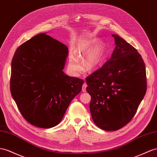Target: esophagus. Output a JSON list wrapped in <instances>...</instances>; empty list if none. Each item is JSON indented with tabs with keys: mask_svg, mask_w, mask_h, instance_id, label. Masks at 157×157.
I'll return each mask as SVG.
<instances>
[{
	"mask_svg": "<svg viewBox=\"0 0 157 157\" xmlns=\"http://www.w3.org/2000/svg\"><path fill=\"white\" fill-rule=\"evenodd\" d=\"M87 83H84L83 84V86H82V91H83V92H86V87H87Z\"/></svg>",
	"mask_w": 157,
	"mask_h": 157,
	"instance_id": "1",
	"label": "esophagus"
}]
</instances>
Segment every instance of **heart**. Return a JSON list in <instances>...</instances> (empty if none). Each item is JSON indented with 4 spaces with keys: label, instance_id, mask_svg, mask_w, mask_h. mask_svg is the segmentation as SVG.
Wrapping results in <instances>:
<instances>
[{
    "label": "heart",
    "instance_id": "b5f03b06",
    "mask_svg": "<svg viewBox=\"0 0 157 157\" xmlns=\"http://www.w3.org/2000/svg\"><path fill=\"white\" fill-rule=\"evenodd\" d=\"M97 42V39L82 40L76 45L75 52L71 51L68 56L67 70L70 74L78 76L82 71V62L78 58H83V66L86 70L92 71L97 68L102 58L104 44Z\"/></svg>",
    "mask_w": 157,
    "mask_h": 157
}]
</instances>
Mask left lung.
Here are the masks:
<instances>
[{
    "label": "left lung",
    "instance_id": "8db88e82",
    "mask_svg": "<svg viewBox=\"0 0 157 157\" xmlns=\"http://www.w3.org/2000/svg\"><path fill=\"white\" fill-rule=\"evenodd\" d=\"M112 36L116 46L111 58L86 78L92 119L105 131L118 130L129 122L147 91L141 56L122 38Z\"/></svg>",
    "mask_w": 157,
    "mask_h": 157
}]
</instances>
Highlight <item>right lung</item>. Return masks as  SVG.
Listing matches in <instances>:
<instances>
[{
  "instance_id": "right-lung-1",
  "label": "right lung",
  "mask_w": 157,
  "mask_h": 157,
  "mask_svg": "<svg viewBox=\"0 0 157 157\" xmlns=\"http://www.w3.org/2000/svg\"><path fill=\"white\" fill-rule=\"evenodd\" d=\"M68 48L42 33L16 50L11 63L10 92L23 117L40 128L61 121L83 80L63 71Z\"/></svg>"
}]
</instances>
